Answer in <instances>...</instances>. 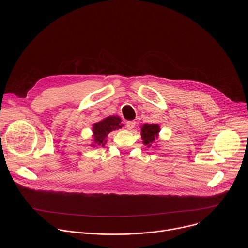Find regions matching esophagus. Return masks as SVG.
Instances as JSON below:
<instances>
[{
  "instance_id": "34e87169",
  "label": "esophagus",
  "mask_w": 248,
  "mask_h": 248,
  "mask_svg": "<svg viewBox=\"0 0 248 248\" xmlns=\"http://www.w3.org/2000/svg\"><path fill=\"white\" fill-rule=\"evenodd\" d=\"M135 124H136V122H134V121H128V122L125 123L126 127H127L128 129H132V128L135 126Z\"/></svg>"
}]
</instances>
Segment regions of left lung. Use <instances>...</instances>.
<instances>
[{"label": "left lung", "mask_w": 248, "mask_h": 248, "mask_svg": "<svg viewBox=\"0 0 248 248\" xmlns=\"http://www.w3.org/2000/svg\"><path fill=\"white\" fill-rule=\"evenodd\" d=\"M159 131L160 127L158 124H144L141 127V136H142L143 143L151 146L155 138H157Z\"/></svg>", "instance_id": "obj_1"}]
</instances>
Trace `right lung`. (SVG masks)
Listing matches in <instances>:
<instances>
[{
	"label": "right lung",
	"instance_id": "add662e5",
	"mask_svg": "<svg viewBox=\"0 0 248 248\" xmlns=\"http://www.w3.org/2000/svg\"><path fill=\"white\" fill-rule=\"evenodd\" d=\"M121 119L116 116L108 117L103 121L94 124L93 125V133H94V141L97 145L104 146L107 141V135L112 130H116L121 128L123 125L121 124Z\"/></svg>",
	"mask_w": 248,
	"mask_h": 248
}]
</instances>
